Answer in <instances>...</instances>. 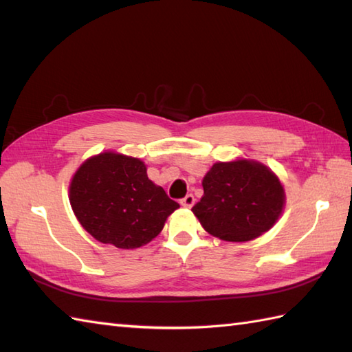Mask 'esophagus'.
Here are the masks:
<instances>
[{"label": "esophagus", "instance_id": "34e87169", "mask_svg": "<svg viewBox=\"0 0 352 352\" xmlns=\"http://www.w3.org/2000/svg\"><path fill=\"white\" fill-rule=\"evenodd\" d=\"M181 205L185 208H191L192 205H195V196L186 195L184 199H181Z\"/></svg>", "mask_w": 352, "mask_h": 352}]
</instances>
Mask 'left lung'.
<instances>
[{"label":"left lung","mask_w":352,"mask_h":352,"mask_svg":"<svg viewBox=\"0 0 352 352\" xmlns=\"http://www.w3.org/2000/svg\"><path fill=\"white\" fill-rule=\"evenodd\" d=\"M192 206L205 231L226 241H249L269 231L284 206L278 177L254 161L217 162L204 177Z\"/></svg>","instance_id":"left-lung-1"}]
</instances>
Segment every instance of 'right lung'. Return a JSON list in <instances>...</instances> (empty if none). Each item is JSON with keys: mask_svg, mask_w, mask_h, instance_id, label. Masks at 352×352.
<instances>
[{"mask_svg": "<svg viewBox=\"0 0 352 352\" xmlns=\"http://www.w3.org/2000/svg\"><path fill=\"white\" fill-rule=\"evenodd\" d=\"M69 202L86 231L120 249L147 245L179 208L147 177L144 162L111 152L82 164L69 185Z\"/></svg>", "mask_w": 352, "mask_h": 352, "instance_id": "1", "label": "right lung"}]
</instances>
